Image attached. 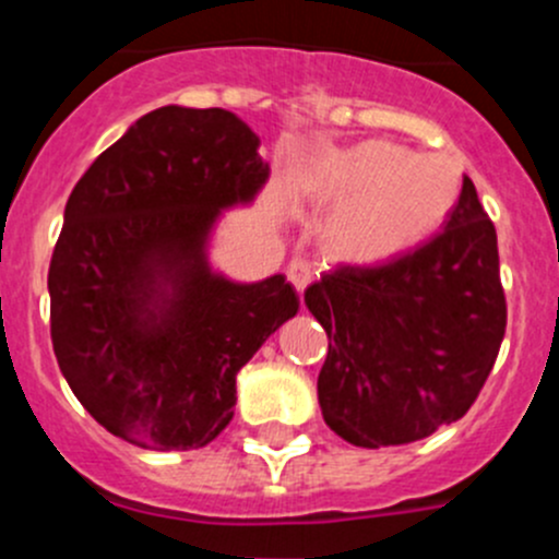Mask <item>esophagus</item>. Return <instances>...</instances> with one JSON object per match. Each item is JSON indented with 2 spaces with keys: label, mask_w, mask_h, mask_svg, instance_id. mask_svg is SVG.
<instances>
[{
  "label": "esophagus",
  "mask_w": 559,
  "mask_h": 559,
  "mask_svg": "<svg viewBox=\"0 0 559 559\" xmlns=\"http://www.w3.org/2000/svg\"><path fill=\"white\" fill-rule=\"evenodd\" d=\"M286 278H289L292 286H295V289L302 295V292H306V286L311 284V278H313L311 262H308L306 257H295L289 264H286Z\"/></svg>",
  "instance_id": "1"
}]
</instances>
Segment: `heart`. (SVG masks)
Segmentation results:
<instances>
[{"mask_svg": "<svg viewBox=\"0 0 559 559\" xmlns=\"http://www.w3.org/2000/svg\"><path fill=\"white\" fill-rule=\"evenodd\" d=\"M316 191L337 205L324 243L343 262L381 264L425 243L447 224L460 173L441 156H414L392 140H365L316 165Z\"/></svg>", "mask_w": 559, "mask_h": 559, "instance_id": "obj_1", "label": "heart"}]
</instances>
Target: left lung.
I'll return each instance as SVG.
<instances>
[{"instance_id": "1", "label": "left lung", "mask_w": 559, "mask_h": 559, "mask_svg": "<svg viewBox=\"0 0 559 559\" xmlns=\"http://www.w3.org/2000/svg\"><path fill=\"white\" fill-rule=\"evenodd\" d=\"M326 332L324 421L354 447L414 443L462 419L506 335L498 233L462 178L443 233L384 264H341L306 289Z\"/></svg>"}]
</instances>
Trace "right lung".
<instances>
[{
	"label": "right lung",
	"instance_id": "obj_1",
	"mask_svg": "<svg viewBox=\"0 0 559 559\" xmlns=\"http://www.w3.org/2000/svg\"><path fill=\"white\" fill-rule=\"evenodd\" d=\"M257 148L229 110L167 105L67 200L48 270L56 362L83 408L140 449L207 447L233 419L238 370L300 308L284 275L240 286L202 253L218 211L267 178Z\"/></svg>",
	"mask_w": 559,
	"mask_h": 559
}]
</instances>
